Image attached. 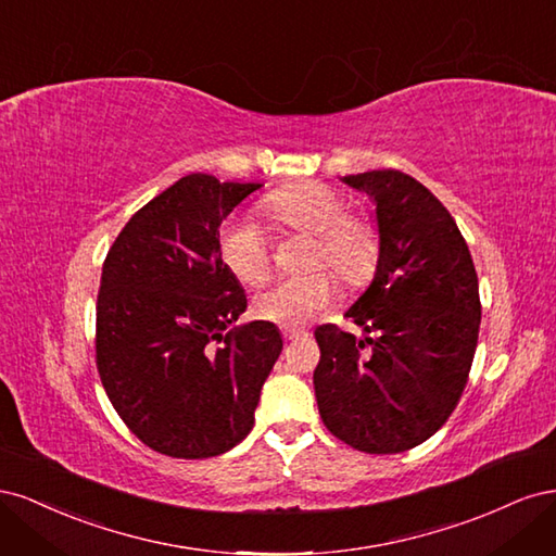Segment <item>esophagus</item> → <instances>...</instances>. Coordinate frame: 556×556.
<instances>
[{"label": "esophagus", "instance_id": "1", "mask_svg": "<svg viewBox=\"0 0 556 556\" xmlns=\"http://www.w3.org/2000/svg\"><path fill=\"white\" fill-rule=\"evenodd\" d=\"M280 333H282V339L285 341H296V339H301V336H306V331H301V329H288V327H285V329H280Z\"/></svg>", "mask_w": 556, "mask_h": 556}]
</instances>
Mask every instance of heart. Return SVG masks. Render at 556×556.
Segmentation results:
<instances>
[{
	"label": "heart",
	"instance_id": "b5f03b06",
	"mask_svg": "<svg viewBox=\"0 0 556 556\" xmlns=\"http://www.w3.org/2000/svg\"><path fill=\"white\" fill-rule=\"evenodd\" d=\"M268 208L282 225L313 233L308 266H327L348 285H359L378 262V229L366 215L345 213V199L325 182H304L276 194ZM220 255L243 285L260 288L271 276V241L250 215L229 220L220 231ZM336 292V280L325 268L285 278L257 294L252 311L274 325H304L323 311Z\"/></svg>",
	"mask_w": 556,
	"mask_h": 556
}]
</instances>
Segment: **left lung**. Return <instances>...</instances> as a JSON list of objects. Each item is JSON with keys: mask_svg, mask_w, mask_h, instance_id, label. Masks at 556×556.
<instances>
[{"mask_svg": "<svg viewBox=\"0 0 556 556\" xmlns=\"http://www.w3.org/2000/svg\"><path fill=\"white\" fill-rule=\"evenodd\" d=\"M376 204L374 282L345 313L364 339L319 325L313 374L319 417L368 454L406 452L457 408L480 331L478 274L447 208L396 169L345 176Z\"/></svg>", "mask_w": 556, "mask_h": 556, "instance_id": "obj_1", "label": "left lung"}]
</instances>
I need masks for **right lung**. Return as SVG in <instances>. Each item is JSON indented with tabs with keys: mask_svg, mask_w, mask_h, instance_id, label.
I'll return each mask as SVG.
<instances>
[{
	"mask_svg": "<svg viewBox=\"0 0 556 556\" xmlns=\"http://www.w3.org/2000/svg\"><path fill=\"white\" fill-rule=\"evenodd\" d=\"M260 188L185 176L131 215L104 260L97 371L127 429L166 457L239 445L282 350L274 323L229 329L248 299L223 262L220 225Z\"/></svg>",
	"mask_w": 556,
	"mask_h": 556,
	"instance_id": "obj_1",
	"label": "right lung"
}]
</instances>
